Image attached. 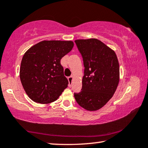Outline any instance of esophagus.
Wrapping results in <instances>:
<instances>
[{
  "mask_svg": "<svg viewBox=\"0 0 148 148\" xmlns=\"http://www.w3.org/2000/svg\"><path fill=\"white\" fill-rule=\"evenodd\" d=\"M73 77L71 76L68 77V81H69V86H71L72 84V82H73Z\"/></svg>",
  "mask_w": 148,
  "mask_h": 148,
  "instance_id": "1",
  "label": "esophagus"
}]
</instances>
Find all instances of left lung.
<instances>
[{"label": "left lung", "instance_id": "left-lung-1", "mask_svg": "<svg viewBox=\"0 0 148 148\" xmlns=\"http://www.w3.org/2000/svg\"><path fill=\"white\" fill-rule=\"evenodd\" d=\"M85 66L81 92L74 94L77 104L88 111L102 108L112 98L120 79L115 52L96 38L76 40Z\"/></svg>", "mask_w": 148, "mask_h": 148}]
</instances>
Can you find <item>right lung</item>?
Masks as SVG:
<instances>
[{"label": "right lung", "instance_id": "right-lung-1", "mask_svg": "<svg viewBox=\"0 0 148 148\" xmlns=\"http://www.w3.org/2000/svg\"><path fill=\"white\" fill-rule=\"evenodd\" d=\"M73 46V42L70 40H44L25 52L19 76L24 90L34 102H54L67 88L69 82L60 60Z\"/></svg>", "mask_w": 148, "mask_h": 148}]
</instances>
